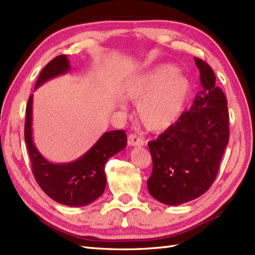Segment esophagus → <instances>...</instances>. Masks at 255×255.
Returning a JSON list of instances; mask_svg holds the SVG:
<instances>
[{
    "label": "esophagus",
    "mask_w": 255,
    "mask_h": 255,
    "mask_svg": "<svg viewBox=\"0 0 255 255\" xmlns=\"http://www.w3.org/2000/svg\"><path fill=\"white\" fill-rule=\"evenodd\" d=\"M128 143L129 144V146L135 147V146H142L144 141H143V139L140 138V137L136 136L135 134H130L128 137Z\"/></svg>",
    "instance_id": "1"
}]
</instances>
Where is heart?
Returning <instances> with one entry per match:
<instances>
[{"mask_svg":"<svg viewBox=\"0 0 255 255\" xmlns=\"http://www.w3.org/2000/svg\"><path fill=\"white\" fill-rule=\"evenodd\" d=\"M191 84L173 64H161L129 79L123 99L137 103V119L150 132H163L184 111Z\"/></svg>","mask_w":255,"mask_h":255,"instance_id":"1","label":"heart"}]
</instances>
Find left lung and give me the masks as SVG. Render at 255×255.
I'll return each instance as SVG.
<instances>
[{
  "mask_svg": "<svg viewBox=\"0 0 255 255\" xmlns=\"http://www.w3.org/2000/svg\"><path fill=\"white\" fill-rule=\"evenodd\" d=\"M194 60L201 73L202 91L196 94L190 111L148 142L153 165L148 191L168 206L193 201L209 190L230 139L224 92L216 86L212 68L201 59Z\"/></svg>",
  "mask_w": 255,
  "mask_h": 255,
  "instance_id": "left-lung-1",
  "label": "left lung"
}]
</instances>
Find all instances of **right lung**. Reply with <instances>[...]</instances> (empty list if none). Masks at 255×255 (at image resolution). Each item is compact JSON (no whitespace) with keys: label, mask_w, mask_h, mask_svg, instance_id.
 <instances>
[{"label":"right lung","mask_w":255,"mask_h":255,"mask_svg":"<svg viewBox=\"0 0 255 255\" xmlns=\"http://www.w3.org/2000/svg\"><path fill=\"white\" fill-rule=\"evenodd\" d=\"M70 70V61L65 54L56 57L40 72L35 89ZM32 105L33 95L29 98L25 109L24 139L33 175L40 189L53 201L70 207H81L93 203L106 188V162L127 147L126 132L122 129L106 132L79 159L64 164L51 163L39 153L33 141Z\"/></svg>","instance_id":"1"}]
</instances>
